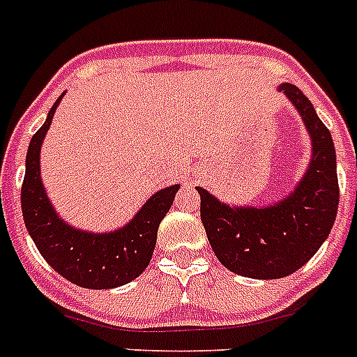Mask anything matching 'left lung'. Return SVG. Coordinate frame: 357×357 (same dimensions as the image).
<instances>
[{"instance_id":"8db88e82","label":"left lung","mask_w":357,"mask_h":357,"mask_svg":"<svg viewBox=\"0 0 357 357\" xmlns=\"http://www.w3.org/2000/svg\"><path fill=\"white\" fill-rule=\"evenodd\" d=\"M312 137V162L303 181L285 201L268 208L225 206L197 186L201 220L218 261L241 276L284 278L317 254L331 232L340 188L336 153L328 126L294 84H282Z\"/></svg>"}]
</instances>
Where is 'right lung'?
I'll return each mask as SVG.
<instances>
[{
  "label": "right lung",
  "mask_w": 357,
  "mask_h": 357,
  "mask_svg": "<svg viewBox=\"0 0 357 357\" xmlns=\"http://www.w3.org/2000/svg\"><path fill=\"white\" fill-rule=\"evenodd\" d=\"M61 96L52 105L47 121L40 126L29 142L26 174L21 186L26 229L42 257L63 278L86 289L119 287L137 278L148 268L160 222L171 209L179 185L160 190L128 225L111 234L77 231L59 220L40 179V146Z\"/></svg>",
  "instance_id": "obj_1"
}]
</instances>
